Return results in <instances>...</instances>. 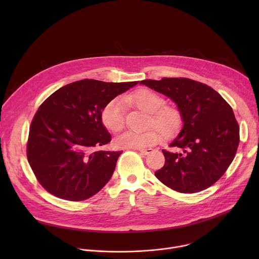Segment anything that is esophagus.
I'll use <instances>...</instances> for the list:
<instances>
[{
	"label": "esophagus",
	"mask_w": 259,
	"mask_h": 259,
	"mask_svg": "<svg viewBox=\"0 0 259 259\" xmlns=\"http://www.w3.org/2000/svg\"><path fill=\"white\" fill-rule=\"evenodd\" d=\"M137 150L143 155H149L153 152V149H151V147H149V149H137Z\"/></svg>",
	"instance_id": "obj_1"
}]
</instances>
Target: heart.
I'll return each instance as SVG.
<instances>
[{
  "instance_id": "heart-1",
  "label": "heart",
  "mask_w": 259,
  "mask_h": 259,
  "mask_svg": "<svg viewBox=\"0 0 259 259\" xmlns=\"http://www.w3.org/2000/svg\"><path fill=\"white\" fill-rule=\"evenodd\" d=\"M125 100L134 103L140 109L151 114L150 125H155L163 134H171L180 123V114L171 106H162L164 99L149 89H140L133 94L125 96ZM103 126L113 133H119L125 127V108L121 98L108 101L101 110ZM160 138L156 129L143 132L127 131L117 139V144L123 149H143L155 144Z\"/></svg>"
}]
</instances>
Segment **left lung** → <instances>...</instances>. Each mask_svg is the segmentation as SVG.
<instances>
[{"mask_svg": "<svg viewBox=\"0 0 259 259\" xmlns=\"http://www.w3.org/2000/svg\"><path fill=\"white\" fill-rule=\"evenodd\" d=\"M140 84L174 101L182 128L170 147L163 150L165 165L155 172L168 188L184 194L201 192L225 174L240 141V129L233 108L214 89L187 78L143 80Z\"/></svg>", "mask_w": 259, "mask_h": 259, "instance_id": "obj_1", "label": "left lung"}]
</instances>
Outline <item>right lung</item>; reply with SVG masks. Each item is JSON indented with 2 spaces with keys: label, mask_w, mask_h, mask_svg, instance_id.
Here are the masks:
<instances>
[{
  "label": "right lung",
  "mask_w": 259,
  "mask_h": 259,
  "mask_svg": "<svg viewBox=\"0 0 259 259\" xmlns=\"http://www.w3.org/2000/svg\"><path fill=\"white\" fill-rule=\"evenodd\" d=\"M138 84L81 80L51 94L29 128L28 163L42 187L53 196L83 201L112 177L122 152L100 151L112 136L101 122L104 105Z\"/></svg>",
  "instance_id": "1"
}]
</instances>
